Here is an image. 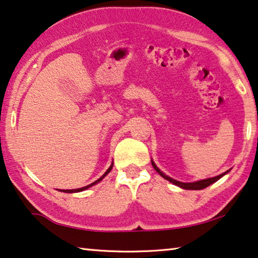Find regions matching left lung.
Segmentation results:
<instances>
[{
	"label": "left lung",
	"mask_w": 258,
	"mask_h": 258,
	"mask_svg": "<svg viewBox=\"0 0 258 258\" xmlns=\"http://www.w3.org/2000/svg\"><path fill=\"white\" fill-rule=\"evenodd\" d=\"M152 164H153V168L155 169V170L159 172V174L162 176L164 179H167L170 183L175 184V185L182 187V189H186V190H202V189H205V187L211 185V184H213L214 182H217L219 178H221L222 176L226 175L229 171V170L226 171V172H224V174H221V175H219V176H215V177H212V178H206V179L198 180V182H194V183H183V182H178V180H176V179H172L171 177H169V176H167V175H164L163 172L161 171L160 169L155 166V163H154L153 161H152Z\"/></svg>",
	"instance_id": "8db88e82"
}]
</instances>
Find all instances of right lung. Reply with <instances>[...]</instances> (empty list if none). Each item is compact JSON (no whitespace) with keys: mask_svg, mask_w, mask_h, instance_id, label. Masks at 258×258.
Wrapping results in <instances>:
<instances>
[{"mask_svg":"<svg viewBox=\"0 0 258 258\" xmlns=\"http://www.w3.org/2000/svg\"><path fill=\"white\" fill-rule=\"evenodd\" d=\"M112 167H113V164H111V166H110V168H109V169H107V170L105 171V174H104V175H103L101 178H98L97 180H96V182H94V183H91V184H89V185H87V186H83V187H80V189H74V190H63L62 192H68V194H72V192H80V191L87 190V189H88V187H90V186H92V185H95V184H96V183L101 182V180H102L103 178H104V177H105V176H106L107 174H109V172L111 171V169H112Z\"/></svg>","mask_w":258,"mask_h":258,"instance_id":"obj_1","label":"right lung"}]
</instances>
